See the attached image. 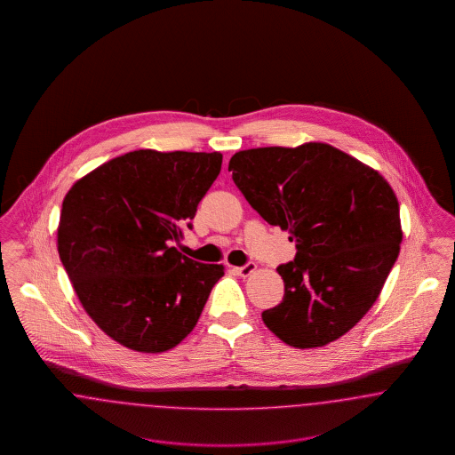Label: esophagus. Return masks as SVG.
<instances>
[{
    "label": "esophagus",
    "instance_id": "obj_1",
    "mask_svg": "<svg viewBox=\"0 0 455 455\" xmlns=\"http://www.w3.org/2000/svg\"><path fill=\"white\" fill-rule=\"evenodd\" d=\"M256 262H247L245 266H240V267H234V271L237 273L238 276H242V278H247V276H251L254 271H256Z\"/></svg>",
    "mask_w": 455,
    "mask_h": 455
}]
</instances>
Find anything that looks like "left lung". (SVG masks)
<instances>
[{"mask_svg": "<svg viewBox=\"0 0 455 455\" xmlns=\"http://www.w3.org/2000/svg\"><path fill=\"white\" fill-rule=\"evenodd\" d=\"M228 171L249 204L297 247L295 259L276 269L284 297L262 312L264 324L300 349L347 334L399 256V203L389 182L327 143L243 150Z\"/></svg>", "mask_w": 455, "mask_h": 455, "instance_id": "left-lung-1", "label": "left lung"}]
</instances>
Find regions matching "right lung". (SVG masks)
I'll list each match as a JSON object with an SVG mask.
<instances>
[{"instance_id": "right-lung-1", "label": "right lung", "mask_w": 455, "mask_h": 455, "mask_svg": "<svg viewBox=\"0 0 455 455\" xmlns=\"http://www.w3.org/2000/svg\"><path fill=\"white\" fill-rule=\"evenodd\" d=\"M221 153L136 150L76 180L63 199L58 252L92 321L141 353L177 347L193 329L221 264L182 256L221 171Z\"/></svg>"}]
</instances>
